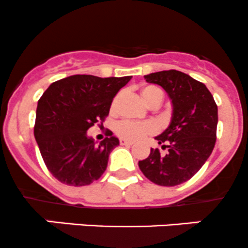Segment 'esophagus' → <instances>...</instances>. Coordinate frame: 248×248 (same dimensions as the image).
I'll use <instances>...</instances> for the list:
<instances>
[{
    "label": "esophagus",
    "mask_w": 248,
    "mask_h": 248,
    "mask_svg": "<svg viewBox=\"0 0 248 248\" xmlns=\"http://www.w3.org/2000/svg\"><path fill=\"white\" fill-rule=\"evenodd\" d=\"M119 143H121L122 146H131L132 141H129V140L126 139H121L119 140Z\"/></svg>",
    "instance_id": "esophagus-1"
}]
</instances>
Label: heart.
<instances>
[{
    "mask_svg": "<svg viewBox=\"0 0 248 248\" xmlns=\"http://www.w3.org/2000/svg\"><path fill=\"white\" fill-rule=\"evenodd\" d=\"M141 95L144 101L152 106V105H160L164 99V94L159 88L154 85H147L141 90ZM121 95H117L113 99L111 105L112 111L117 108ZM116 132L118 136L123 139L137 141L144 137L153 135L156 132V125L152 122H132V121H122L116 125Z\"/></svg>",
    "mask_w": 248,
    "mask_h": 248,
    "instance_id": "heart-1",
    "label": "heart"
}]
</instances>
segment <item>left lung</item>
<instances>
[{"mask_svg": "<svg viewBox=\"0 0 248 248\" xmlns=\"http://www.w3.org/2000/svg\"><path fill=\"white\" fill-rule=\"evenodd\" d=\"M168 93L172 104V118L168 129L155 137L161 148L139 161L144 176L158 186L173 187L193 177L213 151L217 132L218 109L206 85L176 70L144 76Z\"/></svg>", "mask_w": 248, "mask_h": 248, "instance_id": "left-lung-1", "label": "left lung"}]
</instances>
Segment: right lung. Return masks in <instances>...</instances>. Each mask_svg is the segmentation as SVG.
<instances>
[{"label": "right lung", "instance_id": "1", "mask_svg": "<svg viewBox=\"0 0 248 248\" xmlns=\"http://www.w3.org/2000/svg\"><path fill=\"white\" fill-rule=\"evenodd\" d=\"M130 79L70 76L51 83L38 100L33 134L46 169L61 183L82 187L105 172L119 140L108 131L97 146L87 131L105 122L113 97Z\"/></svg>", "mask_w": 248, "mask_h": 248}]
</instances>
